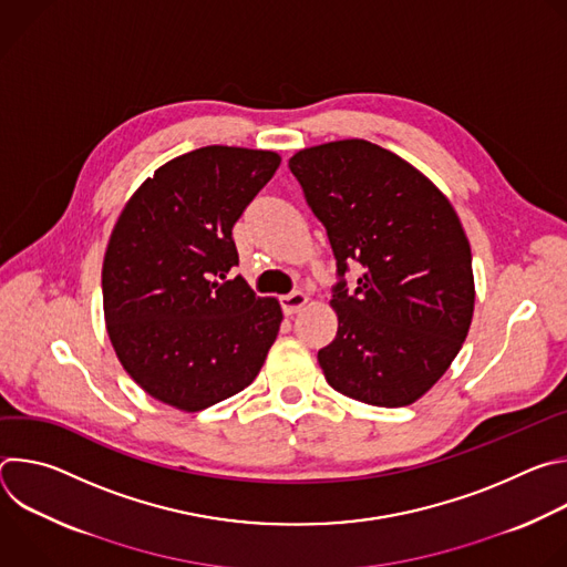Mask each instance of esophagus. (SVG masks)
I'll use <instances>...</instances> for the list:
<instances>
[{
  "label": "esophagus",
  "instance_id": "esophagus-1",
  "mask_svg": "<svg viewBox=\"0 0 567 567\" xmlns=\"http://www.w3.org/2000/svg\"><path fill=\"white\" fill-rule=\"evenodd\" d=\"M307 293L305 291H291V293H287V296H282L280 298V305H282V311L287 313V316H293V313H298L305 305H307Z\"/></svg>",
  "mask_w": 567,
  "mask_h": 567
}]
</instances>
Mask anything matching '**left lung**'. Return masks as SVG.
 I'll return each mask as SVG.
<instances>
[{
  "mask_svg": "<svg viewBox=\"0 0 567 567\" xmlns=\"http://www.w3.org/2000/svg\"><path fill=\"white\" fill-rule=\"evenodd\" d=\"M289 171L337 258V339L318 350L328 383L399 409L449 370L473 316L471 247L451 202L409 161L363 138L296 152ZM364 274L350 290L344 274Z\"/></svg>",
  "mask_w": 567,
  "mask_h": 567,
  "instance_id": "left-lung-1",
  "label": "left lung"
}]
</instances>
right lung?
I'll use <instances>...</instances> for the list:
<instances>
[{"mask_svg":"<svg viewBox=\"0 0 567 567\" xmlns=\"http://www.w3.org/2000/svg\"><path fill=\"white\" fill-rule=\"evenodd\" d=\"M280 166L269 150L206 145L161 166L125 204L105 251L103 305L125 372L186 413L245 390L282 309L237 267L233 226Z\"/></svg>","mask_w":567,"mask_h":567,"instance_id":"right-lung-1","label":"right lung"}]
</instances>
